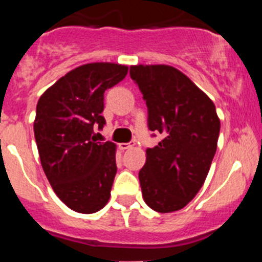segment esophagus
<instances>
[{
  "mask_svg": "<svg viewBox=\"0 0 262 262\" xmlns=\"http://www.w3.org/2000/svg\"><path fill=\"white\" fill-rule=\"evenodd\" d=\"M135 145V142H129V143H120L119 148L120 149H128V148H133Z\"/></svg>",
  "mask_w": 262,
  "mask_h": 262,
  "instance_id": "34e87169",
  "label": "esophagus"
}]
</instances>
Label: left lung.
<instances>
[{"label": "left lung", "instance_id": "8db88e82", "mask_svg": "<svg viewBox=\"0 0 262 262\" xmlns=\"http://www.w3.org/2000/svg\"><path fill=\"white\" fill-rule=\"evenodd\" d=\"M148 107V128L163 139L147 149L139 181L144 202L157 212L181 210L200 191L216 152L221 120L214 102L170 66H133Z\"/></svg>", "mask_w": 262, "mask_h": 262}]
</instances>
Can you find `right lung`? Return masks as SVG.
I'll return each instance as SVG.
<instances>
[{
  "mask_svg": "<svg viewBox=\"0 0 262 262\" xmlns=\"http://www.w3.org/2000/svg\"><path fill=\"white\" fill-rule=\"evenodd\" d=\"M128 67L90 62L77 67L39 98L34 134L48 181L69 209L93 214L105 207L117 174L111 142L99 143L94 127L106 123L103 94L126 77Z\"/></svg>",
  "mask_w": 262,
  "mask_h": 262,
  "instance_id": "add662e5",
  "label": "right lung"
}]
</instances>
